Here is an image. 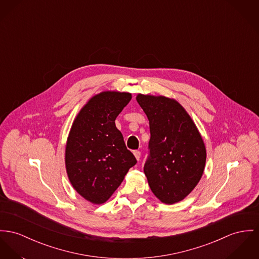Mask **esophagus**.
Returning a JSON list of instances; mask_svg holds the SVG:
<instances>
[{"label": "esophagus", "instance_id": "34e87169", "mask_svg": "<svg viewBox=\"0 0 259 259\" xmlns=\"http://www.w3.org/2000/svg\"><path fill=\"white\" fill-rule=\"evenodd\" d=\"M133 154H134V156H135V158L137 159V160H139L140 158H141V152L140 151H134Z\"/></svg>", "mask_w": 259, "mask_h": 259}]
</instances>
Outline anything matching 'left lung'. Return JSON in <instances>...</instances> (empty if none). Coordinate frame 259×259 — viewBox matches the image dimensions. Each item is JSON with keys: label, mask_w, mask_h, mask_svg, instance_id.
<instances>
[{"label": "left lung", "mask_w": 259, "mask_h": 259, "mask_svg": "<svg viewBox=\"0 0 259 259\" xmlns=\"http://www.w3.org/2000/svg\"><path fill=\"white\" fill-rule=\"evenodd\" d=\"M151 139L144 172L153 193L162 203L184 199L198 184L206 162V149L194 122L177 100L138 95Z\"/></svg>", "instance_id": "left-lung-1"}]
</instances>
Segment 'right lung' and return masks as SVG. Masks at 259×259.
<instances>
[{
    "label": "right lung",
    "mask_w": 259,
    "mask_h": 259,
    "mask_svg": "<svg viewBox=\"0 0 259 259\" xmlns=\"http://www.w3.org/2000/svg\"><path fill=\"white\" fill-rule=\"evenodd\" d=\"M131 99L129 93H100L88 101L72 125L65 153L68 178L80 196L94 204L109 199L137 162L115 126Z\"/></svg>",
    "instance_id": "add662e5"
}]
</instances>
